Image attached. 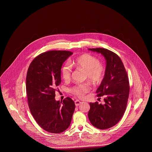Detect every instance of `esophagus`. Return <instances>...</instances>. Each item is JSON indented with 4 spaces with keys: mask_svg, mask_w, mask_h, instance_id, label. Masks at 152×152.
Listing matches in <instances>:
<instances>
[{
    "mask_svg": "<svg viewBox=\"0 0 152 152\" xmlns=\"http://www.w3.org/2000/svg\"><path fill=\"white\" fill-rule=\"evenodd\" d=\"M75 104L76 106H79L80 104H81V101H80L78 100H76L75 101Z\"/></svg>",
    "mask_w": 152,
    "mask_h": 152,
    "instance_id": "34e87169",
    "label": "esophagus"
}]
</instances>
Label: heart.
Returning <instances> with one entry per match:
<instances>
[{
	"label": "heart",
	"instance_id": "b5f03b06",
	"mask_svg": "<svg viewBox=\"0 0 152 152\" xmlns=\"http://www.w3.org/2000/svg\"><path fill=\"white\" fill-rule=\"evenodd\" d=\"M69 63L71 65L76 68L84 70L87 73L88 79L94 84L100 83L104 76L105 72V66L99 62L98 58L90 54H83L71 60ZM72 68L69 64H66L62 67L61 75L63 79L69 80ZM90 89V86L87 83L79 84L71 88V92L77 97H81L88 92Z\"/></svg>",
	"mask_w": 152,
	"mask_h": 152
}]
</instances>
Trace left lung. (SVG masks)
Returning <instances> with one entry per match:
<instances>
[{
	"mask_svg": "<svg viewBox=\"0 0 152 152\" xmlns=\"http://www.w3.org/2000/svg\"><path fill=\"white\" fill-rule=\"evenodd\" d=\"M101 53L106 60L104 77L96 91L98 97L103 96L104 104L90 102L88 118L94 127L106 129L120 121L126 110L129 94L128 75L123 62L115 53L105 48H89Z\"/></svg>",
	"mask_w": 152,
	"mask_h": 152,
	"instance_id": "obj_1",
	"label": "left lung"
}]
</instances>
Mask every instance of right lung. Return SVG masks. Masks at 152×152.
Instances as JSON below:
<instances>
[{
	"instance_id": "right-lung-1",
	"label": "right lung",
	"mask_w": 152,
	"mask_h": 152,
	"mask_svg": "<svg viewBox=\"0 0 152 152\" xmlns=\"http://www.w3.org/2000/svg\"><path fill=\"white\" fill-rule=\"evenodd\" d=\"M72 52L50 51L40 54L30 64L26 77V93L30 112L44 130L60 133L70 125L75 104L68 97L56 101V88L61 83L63 63Z\"/></svg>"
}]
</instances>
